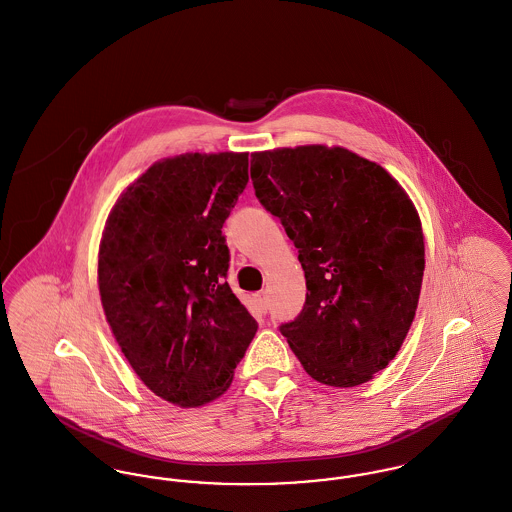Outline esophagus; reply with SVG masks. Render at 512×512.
I'll return each instance as SVG.
<instances>
[{
    "mask_svg": "<svg viewBox=\"0 0 512 512\" xmlns=\"http://www.w3.org/2000/svg\"><path fill=\"white\" fill-rule=\"evenodd\" d=\"M254 299H256V305H258V309H260L262 313H266V311H268V305H270L268 293H266V291H260V293H256V295H254Z\"/></svg>",
    "mask_w": 512,
    "mask_h": 512,
    "instance_id": "esophagus-1",
    "label": "esophagus"
}]
</instances>
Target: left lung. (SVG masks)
Returning <instances> with one entry per match:
<instances>
[{"label":"left lung","mask_w":512,"mask_h":512,"mask_svg":"<svg viewBox=\"0 0 512 512\" xmlns=\"http://www.w3.org/2000/svg\"><path fill=\"white\" fill-rule=\"evenodd\" d=\"M250 176L307 279L301 315L279 326L289 348L319 383L370 381L417 313L424 234L415 203L385 168L342 146L254 152Z\"/></svg>","instance_id":"obj_1"}]
</instances>
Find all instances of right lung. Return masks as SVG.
<instances>
[{"label":"right lung","mask_w":512,"mask_h":512,"mask_svg":"<svg viewBox=\"0 0 512 512\" xmlns=\"http://www.w3.org/2000/svg\"><path fill=\"white\" fill-rule=\"evenodd\" d=\"M248 182V152L154 162L109 211L97 285L111 332L140 381L184 409L219 399L258 323L227 278L223 223Z\"/></svg>","instance_id":"1"}]
</instances>
